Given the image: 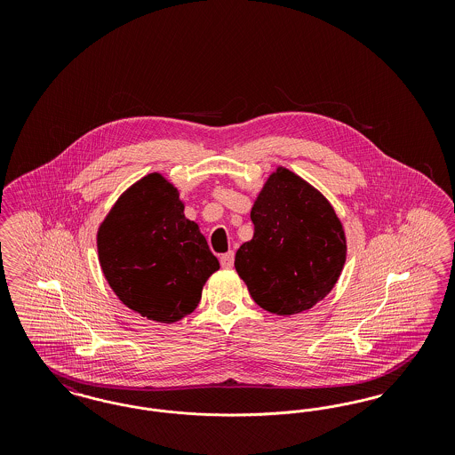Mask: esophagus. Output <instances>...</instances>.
<instances>
[{"instance_id":"obj_1","label":"esophagus","mask_w":455,"mask_h":455,"mask_svg":"<svg viewBox=\"0 0 455 455\" xmlns=\"http://www.w3.org/2000/svg\"><path fill=\"white\" fill-rule=\"evenodd\" d=\"M220 262H221V266H223V267H227V269H228V267H232V266H234V252L230 251V252L223 254V256L220 258Z\"/></svg>"}]
</instances>
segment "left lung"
I'll list each match as a JSON object with an SVG mask.
<instances>
[{"label":"left lung","mask_w":455,"mask_h":455,"mask_svg":"<svg viewBox=\"0 0 455 455\" xmlns=\"http://www.w3.org/2000/svg\"><path fill=\"white\" fill-rule=\"evenodd\" d=\"M254 237L235 269L254 302L271 314L312 308L332 290L347 259L339 218L324 196L288 169L273 173L251 212Z\"/></svg>","instance_id":"1"}]
</instances>
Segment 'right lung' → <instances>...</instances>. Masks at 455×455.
<instances>
[{
	"instance_id": "1",
	"label": "right lung",
	"mask_w": 455,
	"mask_h": 455,
	"mask_svg": "<svg viewBox=\"0 0 455 455\" xmlns=\"http://www.w3.org/2000/svg\"><path fill=\"white\" fill-rule=\"evenodd\" d=\"M97 245L119 300L165 324L195 310L203 284L220 269L197 225L184 217L177 189L158 173L119 197L100 225Z\"/></svg>"
}]
</instances>
